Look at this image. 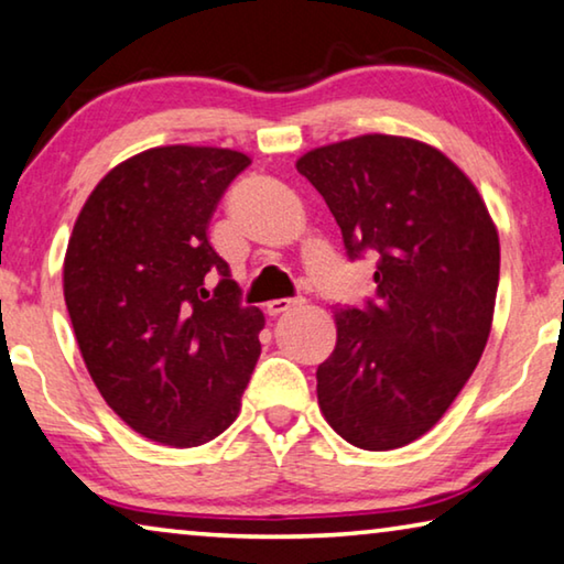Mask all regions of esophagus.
<instances>
[{
  "label": "esophagus",
  "instance_id": "1",
  "mask_svg": "<svg viewBox=\"0 0 564 564\" xmlns=\"http://www.w3.org/2000/svg\"><path fill=\"white\" fill-rule=\"evenodd\" d=\"M301 304L299 299H273V301H268V306H265V311L271 316H281V314H285V311H291V308H296Z\"/></svg>",
  "mask_w": 564,
  "mask_h": 564
}]
</instances>
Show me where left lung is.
Here are the masks:
<instances>
[{
    "label": "left lung",
    "instance_id": "obj_1",
    "mask_svg": "<svg viewBox=\"0 0 564 564\" xmlns=\"http://www.w3.org/2000/svg\"><path fill=\"white\" fill-rule=\"evenodd\" d=\"M296 170L377 256V304L334 308L318 408L344 441L392 451L445 415L484 355L499 289V232L476 184L441 149L365 133L306 151Z\"/></svg>",
    "mask_w": 564,
    "mask_h": 564
}]
</instances>
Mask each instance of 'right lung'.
<instances>
[{
	"label": "right lung",
	"mask_w": 564,
	"mask_h": 564,
	"mask_svg": "<svg viewBox=\"0 0 564 564\" xmlns=\"http://www.w3.org/2000/svg\"><path fill=\"white\" fill-rule=\"evenodd\" d=\"M250 156L154 147L90 192L63 263L65 306L108 408L139 435L195 448L228 431L260 357L265 316L240 304L207 240L213 213ZM221 283L206 289V273Z\"/></svg>",
	"instance_id": "obj_1"
}]
</instances>
